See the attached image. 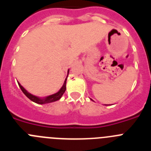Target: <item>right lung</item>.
Instances as JSON below:
<instances>
[{
	"label": "right lung",
	"mask_w": 151,
	"mask_h": 151,
	"mask_svg": "<svg viewBox=\"0 0 151 151\" xmlns=\"http://www.w3.org/2000/svg\"><path fill=\"white\" fill-rule=\"evenodd\" d=\"M68 74H69V70H68ZM66 79H67V78L65 79L62 88L60 89L59 91L57 92V93H55V94H52V95H49L46 97H44V98H40V97H36V96L30 94L29 92H28L26 89L22 87L20 84L19 83H18V84H19V88H20L21 90H22V91L23 92L24 94H25V95H26V97L29 98V99H30L31 101H33V102H35V103H36V104H48V103L54 102V101H58V100L60 99L61 97L63 96V94H64L65 91H66Z\"/></svg>",
	"instance_id": "1"
}]
</instances>
